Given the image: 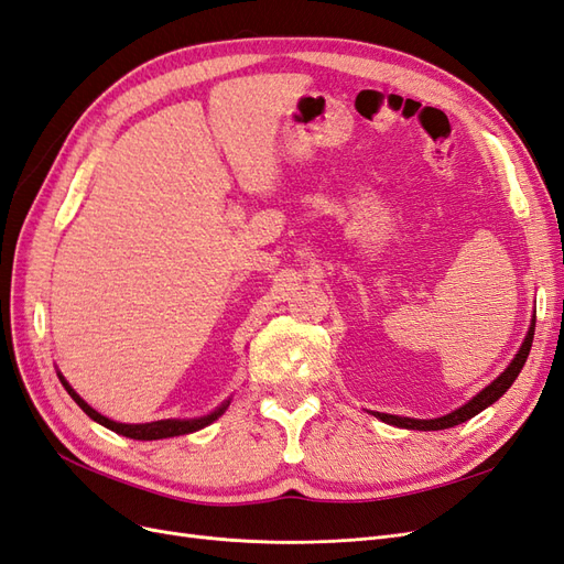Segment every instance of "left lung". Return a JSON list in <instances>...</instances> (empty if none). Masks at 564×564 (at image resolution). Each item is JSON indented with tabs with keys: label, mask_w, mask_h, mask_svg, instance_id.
I'll return each mask as SVG.
<instances>
[{
	"label": "left lung",
	"mask_w": 564,
	"mask_h": 564,
	"mask_svg": "<svg viewBox=\"0 0 564 564\" xmlns=\"http://www.w3.org/2000/svg\"><path fill=\"white\" fill-rule=\"evenodd\" d=\"M534 324H536V319H532V327H529V332H527V338H524L522 348L518 350L516 360L508 365V369L501 373V377H499L497 381H491L482 392H477V395H475L468 404L458 406L456 412H452V414H447V416H440V419H429V421H425V419L392 416V414H381V412H373V416H379L381 421H386V423H390V425H398V429H409V431H445V429H454V425L473 419L475 414H480L482 409H487L489 404L497 402V400L503 395V392H506L510 386H513V381L518 379L520 369H522L524 362H527V355H529V350H532Z\"/></svg>",
	"instance_id": "obj_1"
}]
</instances>
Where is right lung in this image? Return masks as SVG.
<instances>
[{"label":"right lung","instance_id":"right-lung-1","mask_svg":"<svg viewBox=\"0 0 564 564\" xmlns=\"http://www.w3.org/2000/svg\"><path fill=\"white\" fill-rule=\"evenodd\" d=\"M61 383L65 386L67 395H70L82 409L84 414H89L94 421H98L100 425H106V429L124 435V437H131V440H162V437H176V435H185V433H195L199 429H204V425L214 423L220 414L226 412V406L230 402H226L224 406H218L216 412H212L209 416H202V419H191V421H178V419H166V421H152V423H117V421H110L106 416H100L96 409H91L87 402H84L77 392L70 388V383H67L63 377H61Z\"/></svg>","mask_w":564,"mask_h":564}]
</instances>
